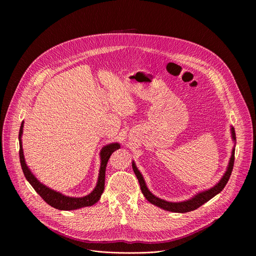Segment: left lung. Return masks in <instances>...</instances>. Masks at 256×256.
Wrapping results in <instances>:
<instances>
[{"label": "left lung", "mask_w": 256, "mask_h": 256, "mask_svg": "<svg viewBox=\"0 0 256 256\" xmlns=\"http://www.w3.org/2000/svg\"><path fill=\"white\" fill-rule=\"evenodd\" d=\"M232 139L236 141V132L234 128H232ZM234 148L232 150V158L230 160V164H228L227 170L225 172V174L223 176V178H221V180L214 186H212V189L208 190V191H204L201 192L197 195H195L193 198L189 199V200H186L182 201V202H168L166 200L163 199H160L156 196H154V194L150 193V191L147 189V186L145 184V182L143 180L142 174L140 173V171L137 169L135 163L132 162V170L135 172L136 176L139 180L140 184V188H141V191L143 193V195L145 196V198L150 201V204L163 208L165 210L168 212H191L194 210H197L199 206H201L202 204H204L206 202H208V200H210L212 197L216 196L217 194H219L223 189L224 186H226L228 180H230V176H232V172L234 169Z\"/></svg>", "instance_id": "8db88e82"}]
</instances>
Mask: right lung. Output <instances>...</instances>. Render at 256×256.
<instances>
[{
    "mask_svg": "<svg viewBox=\"0 0 256 256\" xmlns=\"http://www.w3.org/2000/svg\"><path fill=\"white\" fill-rule=\"evenodd\" d=\"M22 128H24V122H22L20 128V134H18V139H20V165L22 172L24 174V176L30 182V184L34 188V190L40 195L48 204L50 206L55 208L57 210H72L76 208H80L84 206H91L94 204H96L100 200L104 190V176H106V167L108 164V160H109L111 154L116 150L120 148V145L118 143H112L104 146V148L100 152V160H102V164H100V176H98V184L89 195L85 197H80V198H74V197H68V196H64L61 193H58L56 191H54L50 188L46 186L42 182H39L37 178L33 176V173L30 171L28 166L26 165L24 162V152H22Z\"/></svg>",
    "mask_w": 256,
    "mask_h": 256,
    "instance_id": "add662e5",
    "label": "right lung"
}]
</instances>
